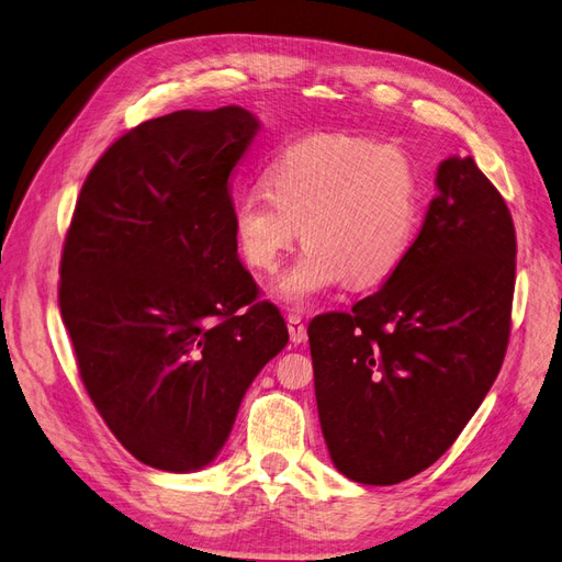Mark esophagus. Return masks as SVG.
Masks as SVG:
<instances>
[{"label":"esophagus","mask_w":562,"mask_h":562,"mask_svg":"<svg viewBox=\"0 0 562 562\" xmlns=\"http://www.w3.org/2000/svg\"><path fill=\"white\" fill-rule=\"evenodd\" d=\"M289 334H291V340L295 346H300V344H305L307 340V326L303 324V319L297 317V314H289Z\"/></svg>","instance_id":"34e87169"}]
</instances>
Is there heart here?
<instances>
[{
	"label": "heart",
	"mask_w": 562,
	"mask_h": 562,
	"mask_svg": "<svg viewBox=\"0 0 562 562\" xmlns=\"http://www.w3.org/2000/svg\"><path fill=\"white\" fill-rule=\"evenodd\" d=\"M267 188L234 204V236L245 265L273 271L303 226L305 250L273 291L305 307L350 279L369 289L391 279L413 248L424 186L405 149L360 135L319 133L271 161Z\"/></svg>",
	"instance_id": "heart-1"
}]
</instances>
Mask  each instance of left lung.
I'll list each match as a JSON object with an SVG mask.
<instances>
[{"label": "left lung", "instance_id": "8db88e82", "mask_svg": "<svg viewBox=\"0 0 562 562\" xmlns=\"http://www.w3.org/2000/svg\"><path fill=\"white\" fill-rule=\"evenodd\" d=\"M398 271L350 312L307 326L322 434L340 474L391 486L456 443L508 350L515 226L472 157L436 173Z\"/></svg>", "mask_w": 562, "mask_h": 562}]
</instances>
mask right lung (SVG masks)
<instances>
[{
  "label": "right lung",
  "mask_w": 562,
  "mask_h": 562,
  "mask_svg": "<svg viewBox=\"0 0 562 562\" xmlns=\"http://www.w3.org/2000/svg\"><path fill=\"white\" fill-rule=\"evenodd\" d=\"M259 121L183 109L123 133L90 169L59 265L78 374L133 458L195 472L289 344L240 265L231 178Z\"/></svg>",
  "instance_id": "add662e5"
}]
</instances>
